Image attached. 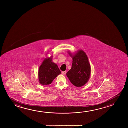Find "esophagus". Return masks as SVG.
Listing matches in <instances>:
<instances>
[{"instance_id": "1", "label": "esophagus", "mask_w": 128, "mask_h": 128, "mask_svg": "<svg viewBox=\"0 0 128 128\" xmlns=\"http://www.w3.org/2000/svg\"><path fill=\"white\" fill-rule=\"evenodd\" d=\"M62 74L65 75V74H66V71H62Z\"/></svg>"}]
</instances>
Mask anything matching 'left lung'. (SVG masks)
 Here are the masks:
<instances>
[{
  "label": "left lung",
  "mask_w": 128,
  "mask_h": 128,
  "mask_svg": "<svg viewBox=\"0 0 128 128\" xmlns=\"http://www.w3.org/2000/svg\"><path fill=\"white\" fill-rule=\"evenodd\" d=\"M67 52L73 60L71 69L66 73L67 77L74 86L77 87L84 86L89 80L91 72L88 57L82 50L74 54L70 51Z\"/></svg>",
  "instance_id": "obj_1"
}]
</instances>
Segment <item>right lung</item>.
I'll return each mask as SVG.
<instances>
[{
    "label": "right lung",
    "instance_id": "right-lung-1",
    "mask_svg": "<svg viewBox=\"0 0 128 128\" xmlns=\"http://www.w3.org/2000/svg\"><path fill=\"white\" fill-rule=\"evenodd\" d=\"M52 56L46 58L39 67L38 78L40 84L43 85L51 84L53 80L61 74L58 65L52 62Z\"/></svg>",
    "mask_w": 128,
    "mask_h": 128
}]
</instances>
